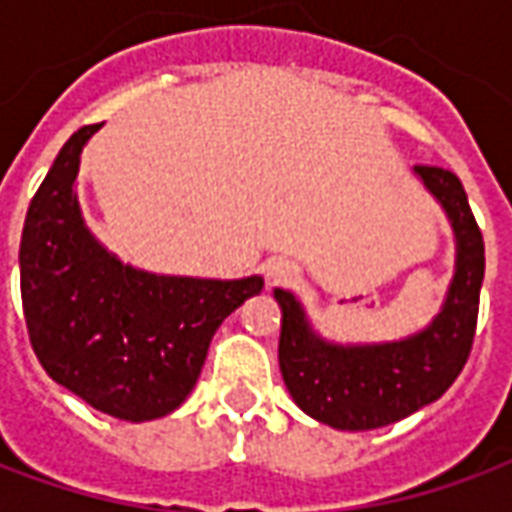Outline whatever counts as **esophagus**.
Instances as JSON below:
<instances>
[{
    "label": "esophagus",
    "instance_id": "1",
    "mask_svg": "<svg viewBox=\"0 0 512 512\" xmlns=\"http://www.w3.org/2000/svg\"><path fill=\"white\" fill-rule=\"evenodd\" d=\"M293 277H296V268L290 266L288 260H271L266 266L268 285H288Z\"/></svg>",
    "mask_w": 512,
    "mask_h": 512
}]
</instances>
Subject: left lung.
Returning <instances> with one entry per match:
<instances>
[{
	"instance_id": "left-lung-1",
	"label": "left lung",
	"mask_w": 512,
	"mask_h": 512,
	"mask_svg": "<svg viewBox=\"0 0 512 512\" xmlns=\"http://www.w3.org/2000/svg\"><path fill=\"white\" fill-rule=\"evenodd\" d=\"M414 175L447 213L455 235L450 288L425 329L392 343H332L312 329L290 290L274 288L285 386L304 414L329 428L373 430L414 414L450 389L472 351L485 274L483 233L455 172L414 167Z\"/></svg>"
}]
</instances>
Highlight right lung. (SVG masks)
I'll use <instances>...</instances> for the list:
<instances>
[{
  "label": "right lung",
  "mask_w": 512,
  "mask_h": 512,
  "mask_svg": "<svg viewBox=\"0 0 512 512\" xmlns=\"http://www.w3.org/2000/svg\"><path fill=\"white\" fill-rule=\"evenodd\" d=\"M98 128L62 145L29 202L21 301L29 343L57 384L109 417L147 422L189 397L216 329L263 290V277H169L112 255L76 194L82 150Z\"/></svg>",
  "instance_id": "obj_1"
}]
</instances>
